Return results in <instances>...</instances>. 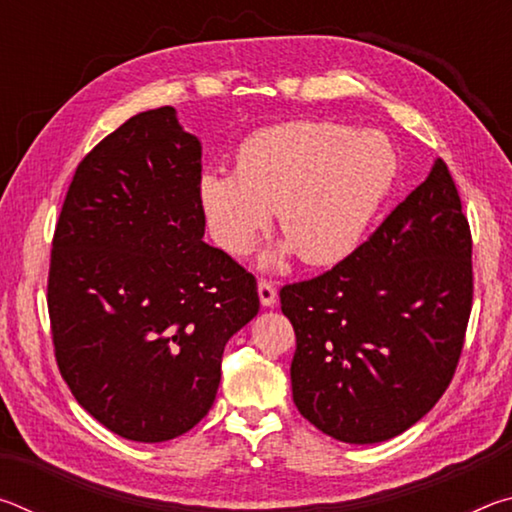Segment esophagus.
<instances>
[{"label":"esophagus","instance_id":"1","mask_svg":"<svg viewBox=\"0 0 512 512\" xmlns=\"http://www.w3.org/2000/svg\"><path fill=\"white\" fill-rule=\"evenodd\" d=\"M257 293H259V302H262L264 307H273L275 302H277V291H275V284L273 282L259 280Z\"/></svg>","mask_w":512,"mask_h":512}]
</instances>
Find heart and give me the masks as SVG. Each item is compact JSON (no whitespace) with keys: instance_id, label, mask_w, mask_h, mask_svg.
I'll list each match as a JSON object with an SVG mask.
<instances>
[{"instance_id":"obj_1","label":"heart","mask_w":512,"mask_h":512,"mask_svg":"<svg viewBox=\"0 0 512 512\" xmlns=\"http://www.w3.org/2000/svg\"><path fill=\"white\" fill-rule=\"evenodd\" d=\"M395 176L397 151L381 131L289 121L248 135L235 171L205 169L198 203L225 253L248 255L277 212L287 241L262 264L298 253L309 266H329L359 248Z\"/></svg>"}]
</instances>
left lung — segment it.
Listing matches in <instances>:
<instances>
[{"label":"left lung","instance_id":"8db88e82","mask_svg":"<svg viewBox=\"0 0 512 512\" xmlns=\"http://www.w3.org/2000/svg\"><path fill=\"white\" fill-rule=\"evenodd\" d=\"M472 235L443 160L368 241L280 291L302 418L341 443L400 436L447 391L472 309Z\"/></svg>","mask_w":512,"mask_h":512}]
</instances>
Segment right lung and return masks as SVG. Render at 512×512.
I'll return each instance as SVG.
<instances>
[{
  "label": "right lung",
  "mask_w": 512,
  "mask_h": 512,
  "mask_svg": "<svg viewBox=\"0 0 512 512\" xmlns=\"http://www.w3.org/2000/svg\"><path fill=\"white\" fill-rule=\"evenodd\" d=\"M201 142L162 106L85 155L51 244L56 361L85 411L117 436L164 443L201 422L257 282L205 244Z\"/></svg>",
  "instance_id": "obj_1"
}]
</instances>
